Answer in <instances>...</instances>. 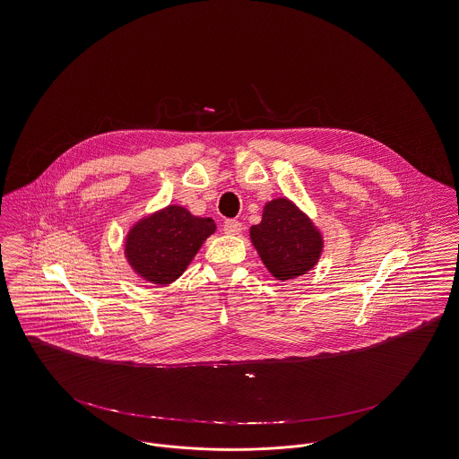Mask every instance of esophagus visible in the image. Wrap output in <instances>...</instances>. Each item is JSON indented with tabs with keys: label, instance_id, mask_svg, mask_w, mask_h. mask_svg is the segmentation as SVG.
<instances>
[{
	"label": "esophagus",
	"instance_id": "34e87169",
	"mask_svg": "<svg viewBox=\"0 0 459 459\" xmlns=\"http://www.w3.org/2000/svg\"><path fill=\"white\" fill-rule=\"evenodd\" d=\"M222 230L226 235H240L242 233V222L240 221H226L222 224Z\"/></svg>",
	"mask_w": 459,
	"mask_h": 459
}]
</instances>
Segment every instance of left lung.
Returning <instances> with one entry per match:
<instances>
[{"instance_id":"8db88e82","label":"left lung","mask_w":459,"mask_h":459,"mask_svg":"<svg viewBox=\"0 0 459 459\" xmlns=\"http://www.w3.org/2000/svg\"><path fill=\"white\" fill-rule=\"evenodd\" d=\"M248 233L263 264L280 281L306 275L324 252L322 231L285 196L266 202L261 222Z\"/></svg>"}]
</instances>
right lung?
Listing matches in <instances>:
<instances>
[{"label": "right lung", "instance_id": "1", "mask_svg": "<svg viewBox=\"0 0 459 459\" xmlns=\"http://www.w3.org/2000/svg\"><path fill=\"white\" fill-rule=\"evenodd\" d=\"M214 231V219L167 205L130 226L123 242L125 259L144 281L169 285L183 275Z\"/></svg>", "mask_w": 459, "mask_h": 459}]
</instances>
